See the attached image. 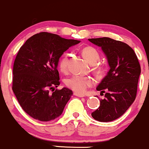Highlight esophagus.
Returning a JSON list of instances; mask_svg holds the SVG:
<instances>
[{"label":"esophagus","instance_id":"1","mask_svg":"<svg viewBox=\"0 0 149 149\" xmlns=\"http://www.w3.org/2000/svg\"><path fill=\"white\" fill-rule=\"evenodd\" d=\"M74 96H78V97H84L85 96V95L83 94V93H77V92H74Z\"/></svg>","mask_w":149,"mask_h":149}]
</instances>
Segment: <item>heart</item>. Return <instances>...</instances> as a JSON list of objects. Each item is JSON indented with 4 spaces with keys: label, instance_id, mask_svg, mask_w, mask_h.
I'll use <instances>...</instances> for the list:
<instances>
[{
    "label": "heart",
    "instance_id": "1",
    "mask_svg": "<svg viewBox=\"0 0 149 149\" xmlns=\"http://www.w3.org/2000/svg\"><path fill=\"white\" fill-rule=\"evenodd\" d=\"M81 53L84 58L89 64L93 65L99 60L100 55L95 48L91 46H86L81 49ZM68 64V54H64L61 56L59 61V68L61 71H65ZM96 71L101 74L105 71L103 65H97L95 68ZM66 85L73 91L78 93H84L88 87L93 84V81L90 78L84 77L79 75H73L66 79Z\"/></svg>",
    "mask_w": 149,
    "mask_h": 149
}]
</instances>
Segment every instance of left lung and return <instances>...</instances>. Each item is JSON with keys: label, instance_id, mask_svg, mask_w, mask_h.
Returning a JSON list of instances; mask_svg holds the SVG:
<instances>
[{"label": "left lung", "instance_id": "obj_1", "mask_svg": "<svg viewBox=\"0 0 149 149\" xmlns=\"http://www.w3.org/2000/svg\"><path fill=\"white\" fill-rule=\"evenodd\" d=\"M88 41L101 47L106 57L109 71L96 87L104 99L91 113L99 122H111L119 118L134 101L141 74V67L134 50L127 43L111 38H89Z\"/></svg>", "mask_w": 149, "mask_h": 149}]
</instances>
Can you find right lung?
<instances>
[{
    "instance_id": "1",
    "label": "right lung",
    "mask_w": 149,
    "mask_h": 149,
    "mask_svg": "<svg viewBox=\"0 0 149 149\" xmlns=\"http://www.w3.org/2000/svg\"><path fill=\"white\" fill-rule=\"evenodd\" d=\"M79 43L41 32L28 38L19 48L13 65V91L22 109L34 119L47 122L63 113L72 91L63 87L51 94L49 89L60 85L57 69L60 58Z\"/></svg>"
}]
</instances>
